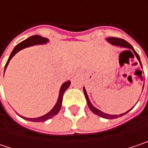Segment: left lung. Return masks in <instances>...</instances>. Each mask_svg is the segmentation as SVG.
Masks as SVG:
<instances>
[{
	"label": "left lung",
	"instance_id": "1",
	"mask_svg": "<svg viewBox=\"0 0 148 148\" xmlns=\"http://www.w3.org/2000/svg\"><path fill=\"white\" fill-rule=\"evenodd\" d=\"M109 42H110V43H112V44H114V45H116V46H120V47H122V48H129V49H132L133 52H134L135 55L136 57L137 58V59L139 60V62H140V64H141V60H140V57L139 55L137 54V53L134 50V48L129 43V42H127L126 41H125L124 39H121V38H108ZM126 51H130V50H126ZM125 52V51H124ZM123 53V52H122ZM141 65H142V64H141ZM144 87V86H143ZM84 95H85V98H86V100H87V103H88V106H89V108L90 109V110H91L93 113H95V115H98V116H100L101 117L103 118H106V119H116V118L118 117H121V116H124V115H126V113H128L130 110H128V111H126V113H123V114H121V115H108V114H106V113H104V112H102V111H100L98 109H96L93 105L91 104V102L90 101V99H89V97H88V95H87V93L85 91V89L84 88Z\"/></svg>",
	"mask_w": 148,
	"mask_h": 148
}]
</instances>
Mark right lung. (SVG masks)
Returning a JSON list of instances; mask_svg holds the SVG:
<instances>
[{
	"label": "right lung",
	"mask_w": 148,
	"mask_h": 148,
	"mask_svg": "<svg viewBox=\"0 0 148 148\" xmlns=\"http://www.w3.org/2000/svg\"><path fill=\"white\" fill-rule=\"evenodd\" d=\"M48 40L46 38H42L41 36L38 35H34V36H32L30 38H27L26 40L22 41V42H20L19 44H17L15 48H14L13 51L12 52L11 55L9 57L5 66V69L6 68V66L8 64L9 61L12 59V58L17 53L19 52L20 50H22V48H27V47H29V46H32V45H36V44H43V43H46ZM70 85V81H67V82L64 83L60 88V91H59V95H58V99L57 101L56 105L52 109L48 114L42 116H40L38 118H26L21 116L25 120H27V121H35V122H42V121H45L48 119H51L52 117H53L54 116H56L57 114L58 113V111L60 110L61 109V106H62V101H63V95H64V93L65 92V90L69 88V86Z\"/></svg>",
	"instance_id": "1"
}]
</instances>
